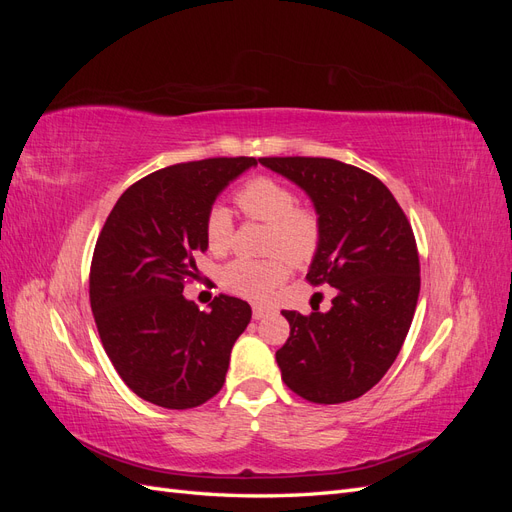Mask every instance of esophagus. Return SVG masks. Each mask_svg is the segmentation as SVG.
I'll return each mask as SVG.
<instances>
[{"label":"esophagus","instance_id":"34e87169","mask_svg":"<svg viewBox=\"0 0 512 512\" xmlns=\"http://www.w3.org/2000/svg\"><path fill=\"white\" fill-rule=\"evenodd\" d=\"M269 314V309L267 307H260V305H254V309H252V318L254 320H262Z\"/></svg>","mask_w":512,"mask_h":512}]
</instances>
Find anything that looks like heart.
<instances>
[{"instance_id": "b5f03b06", "label": "heart", "mask_w": 512, "mask_h": 512, "mask_svg": "<svg viewBox=\"0 0 512 512\" xmlns=\"http://www.w3.org/2000/svg\"><path fill=\"white\" fill-rule=\"evenodd\" d=\"M237 205L252 220L269 224L265 260L237 258L222 271V284L247 301H267L288 277V262L305 265L318 252L320 220L314 209L299 207L286 183L271 177H254L235 194ZM205 241L211 252H224L232 239V215L215 205L205 218Z\"/></svg>"}]
</instances>
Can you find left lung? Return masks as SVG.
Returning <instances> with one entry per match:
<instances>
[{"label": "left lung", "mask_w": 512, "mask_h": 512, "mask_svg": "<svg viewBox=\"0 0 512 512\" xmlns=\"http://www.w3.org/2000/svg\"><path fill=\"white\" fill-rule=\"evenodd\" d=\"M307 192L320 220V245L307 271L312 286L337 290L329 312H288L290 337L275 352L290 391L314 404L365 395L395 363L421 290L412 226L386 185L331 158H260Z\"/></svg>", "instance_id": "8db88e82"}]
</instances>
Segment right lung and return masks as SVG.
<instances>
[{
    "mask_svg": "<svg viewBox=\"0 0 512 512\" xmlns=\"http://www.w3.org/2000/svg\"><path fill=\"white\" fill-rule=\"evenodd\" d=\"M256 158H209L156 170L119 196L96 241L89 301L102 346L128 389L168 410L218 395L252 307L220 294L211 312L183 297L207 252L215 198Z\"/></svg>",
    "mask_w": 512,
    "mask_h": 512,
    "instance_id": "right-lung-1",
    "label": "right lung"
}]
</instances>
